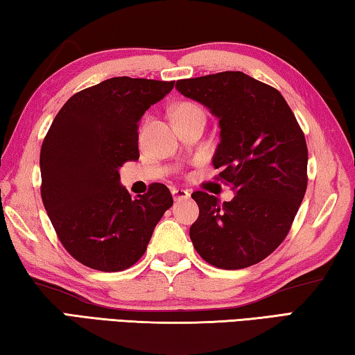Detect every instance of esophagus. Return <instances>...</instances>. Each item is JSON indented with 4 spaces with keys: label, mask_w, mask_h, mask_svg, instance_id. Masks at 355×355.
<instances>
[{
    "label": "esophagus",
    "mask_w": 355,
    "mask_h": 355,
    "mask_svg": "<svg viewBox=\"0 0 355 355\" xmlns=\"http://www.w3.org/2000/svg\"><path fill=\"white\" fill-rule=\"evenodd\" d=\"M171 193H173L174 201H182V200L190 198V191L184 189H173Z\"/></svg>",
    "instance_id": "obj_1"
}]
</instances>
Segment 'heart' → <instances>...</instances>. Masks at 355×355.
<instances>
[{
    "label": "heart",
    "instance_id": "1",
    "mask_svg": "<svg viewBox=\"0 0 355 355\" xmlns=\"http://www.w3.org/2000/svg\"><path fill=\"white\" fill-rule=\"evenodd\" d=\"M171 113H173V118H179V116H191V114H205L196 103H191V102L178 103V105L173 108Z\"/></svg>",
    "mask_w": 355,
    "mask_h": 355
}]
</instances>
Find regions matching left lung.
I'll list each match as a JSON object with an SVG mask.
<instances>
[{
  "label": "left lung",
  "instance_id": "obj_1",
  "mask_svg": "<svg viewBox=\"0 0 355 355\" xmlns=\"http://www.w3.org/2000/svg\"><path fill=\"white\" fill-rule=\"evenodd\" d=\"M176 89L218 119L220 143L212 165L232 185L231 201L193 191L200 207L190 239L218 269L253 266L288 236L306 190L309 149L284 97L243 72L179 80Z\"/></svg>",
  "mask_w": 355,
  "mask_h": 355
}]
</instances>
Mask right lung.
Here are the masks:
<instances>
[{
    "label": "right lung",
    "mask_w": 355,
    "mask_h": 355,
    "mask_svg": "<svg viewBox=\"0 0 355 355\" xmlns=\"http://www.w3.org/2000/svg\"><path fill=\"white\" fill-rule=\"evenodd\" d=\"M174 81L114 77L73 94L40 149L42 202L64 248L102 272L129 269L146 252L173 196L155 182L132 200L119 182L138 160V123Z\"/></svg>",
    "instance_id": "right-lung-1"
}]
</instances>
